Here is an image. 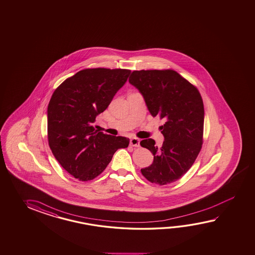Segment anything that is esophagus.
I'll return each mask as SVG.
<instances>
[{
	"label": "esophagus",
	"instance_id": "34e87169",
	"mask_svg": "<svg viewBox=\"0 0 255 255\" xmlns=\"http://www.w3.org/2000/svg\"><path fill=\"white\" fill-rule=\"evenodd\" d=\"M139 139L136 137H132L130 139V145L132 146H139Z\"/></svg>",
	"mask_w": 255,
	"mask_h": 255
}]
</instances>
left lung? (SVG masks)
<instances>
[{
  "label": "left lung",
  "mask_w": 255,
  "mask_h": 255,
  "mask_svg": "<svg viewBox=\"0 0 255 255\" xmlns=\"http://www.w3.org/2000/svg\"><path fill=\"white\" fill-rule=\"evenodd\" d=\"M128 81L139 90L150 114L165 121L160 127L165 138L160 147L152 138L140 142L154 155L141 173L155 185L175 182L194 164L203 144L205 110L199 91L172 70H135Z\"/></svg>",
  "instance_id": "obj_1"
}]
</instances>
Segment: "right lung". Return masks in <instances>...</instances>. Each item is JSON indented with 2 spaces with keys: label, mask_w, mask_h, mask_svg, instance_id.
Listing matches in <instances>:
<instances>
[{
  "label": "right lung",
  "mask_w": 255,
  "mask_h": 255,
  "mask_svg": "<svg viewBox=\"0 0 255 255\" xmlns=\"http://www.w3.org/2000/svg\"><path fill=\"white\" fill-rule=\"evenodd\" d=\"M129 70L86 69L60 84L48 106V140L56 159L80 181L100 175L129 138L98 132L96 117L109 107L128 80Z\"/></svg>",
  "instance_id": "right-lung-1"
}]
</instances>
